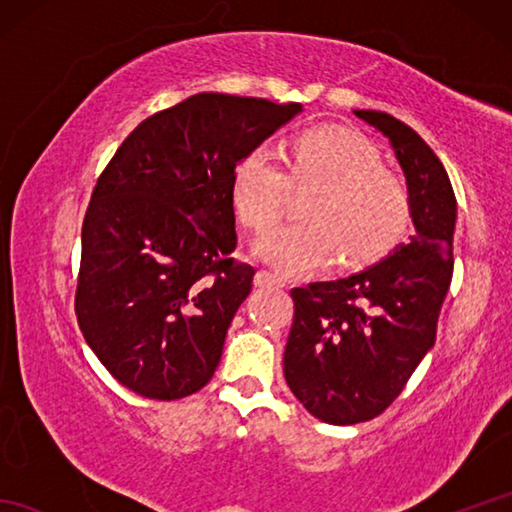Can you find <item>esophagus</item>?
<instances>
[{
  "label": "esophagus",
  "mask_w": 512,
  "mask_h": 512,
  "mask_svg": "<svg viewBox=\"0 0 512 512\" xmlns=\"http://www.w3.org/2000/svg\"><path fill=\"white\" fill-rule=\"evenodd\" d=\"M255 286H259V288H264V286H268V288H284L286 281L281 279L279 275H275V273H268V270H257V273H255Z\"/></svg>",
  "instance_id": "esophagus-1"
}]
</instances>
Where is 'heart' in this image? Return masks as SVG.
Instances as JSON below:
<instances>
[{"label":"heart","instance_id":"heart-1","mask_svg":"<svg viewBox=\"0 0 512 512\" xmlns=\"http://www.w3.org/2000/svg\"><path fill=\"white\" fill-rule=\"evenodd\" d=\"M292 189L314 191L306 222L262 237L257 253L288 275H310L336 259L347 270L383 262L413 224L407 180L385 169L374 140L345 127H314L281 149L257 145L239 160L233 206L250 233L262 235L286 215Z\"/></svg>","mask_w":512,"mask_h":512}]
</instances>
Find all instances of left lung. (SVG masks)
Instances as JSON below:
<instances>
[{"mask_svg":"<svg viewBox=\"0 0 512 512\" xmlns=\"http://www.w3.org/2000/svg\"><path fill=\"white\" fill-rule=\"evenodd\" d=\"M354 114L394 147L413 193L416 235L363 273L290 290L286 383L314 418L330 424L380 416L436 343L458 211L440 158L409 125L376 110Z\"/></svg>","mask_w":512,"mask_h":512,"instance_id":"8db88e82","label":"left lung"}]
</instances>
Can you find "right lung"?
I'll return each mask as SVG.
<instances>
[{"mask_svg":"<svg viewBox=\"0 0 512 512\" xmlns=\"http://www.w3.org/2000/svg\"><path fill=\"white\" fill-rule=\"evenodd\" d=\"M301 103L202 92L145 118L96 180L81 231L76 319L118 383L151 400L202 389L253 288L233 176Z\"/></svg>","mask_w":512,"mask_h":512,"instance_id":"add662e5","label":"right lung"}]
</instances>
